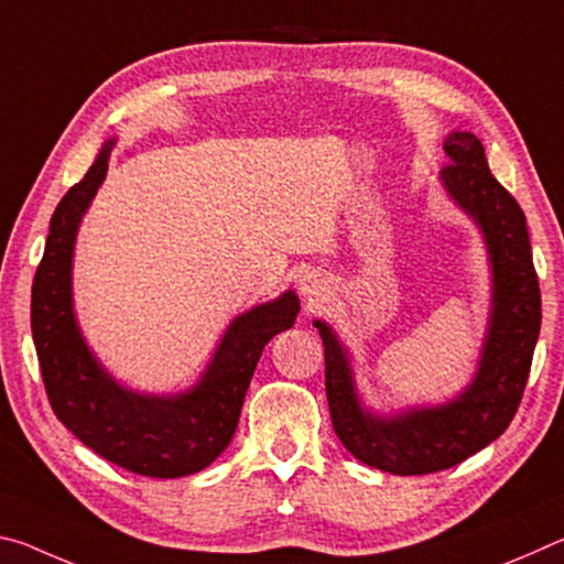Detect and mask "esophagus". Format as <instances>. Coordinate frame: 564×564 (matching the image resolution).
Returning <instances> with one entry per match:
<instances>
[{
  "label": "esophagus",
  "mask_w": 564,
  "mask_h": 564,
  "mask_svg": "<svg viewBox=\"0 0 564 564\" xmlns=\"http://www.w3.org/2000/svg\"><path fill=\"white\" fill-rule=\"evenodd\" d=\"M321 291H323V281L321 279H316V275H313V273L303 275V279H301V293L305 295V299H318Z\"/></svg>",
  "instance_id": "1"
}]
</instances>
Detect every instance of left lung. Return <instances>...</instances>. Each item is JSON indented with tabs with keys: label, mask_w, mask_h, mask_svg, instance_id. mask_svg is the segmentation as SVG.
<instances>
[{
	"label": "left lung",
	"mask_w": 564,
	"mask_h": 564,
	"mask_svg": "<svg viewBox=\"0 0 564 564\" xmlns=\"http://www.w3.org/2000/svg\"><path fill=\"white\" fill-rule=\"evenodd\" d=\"M447 194L475 218L492 265V311L473 383L445 405L410 408L380 417L360 405L348 352L326 323L316 321L326 348V395L333 431L360 463L393 475L447 470L482 451L512 423L528 386L542 301L520 204L490 174L480 139L453 131L445 139Z\"/></svg>",
	"instance_id": "1"
}]
</instances>
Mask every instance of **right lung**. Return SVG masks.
<instances>
[{"instance_id":"obj_1","label":"right lung","mask_w":564,"mask_h":564,"mask_svg":"<svg viewBox=\"0 0 564 564\" xmlns=\"http://www.w3.org/2000/svg\"><path fill=\"white\" fill-rule=\"evenodd\" d=\"M107 141L79 184L56 206L32 285V336L54 415L79 441L123 470L184 477L204 470L236 433L256 362L275 333L299 316V299L256 305L228 326L206 373L184 395H139L121 388L84 343L72 308L76 228L109 169Z\"/></svg>"}]
</instances>
